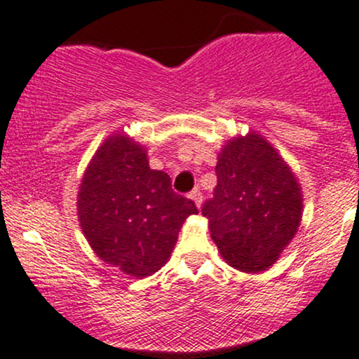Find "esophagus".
Here are the masks:
<instances>
[{"mask_svg": "<svg viewBox=\"0 0 359 359\" xmlns=\"http://www.w3.org/2000/svg\"><path fill=\"white\" fill-rule=\"evenodd\" d=\"M189 198L192 199V201H194V205L198 206V208H201V203H203V194H201V191L198 189V187H196L194 191H191Z\"/></svg>", "mask_w": 359, "mask_h": 359, "instance_id": "obj_1", "label": "esophagus"}]
</instances>
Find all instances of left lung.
<instances>
[{
	"mask_svg": "<svg viewBox=\"0 0 359 359\" xmlns=\"http://www.w3.org/2000/svg\"><path fill=\"white\" fill-rule=\"evenodd\" d=\"M215 172V196L203 206L211 239L236 270H269L301 225V184L287 161L256 132L229 139Z\"/></svg>",
	"mask_w": 359,
	"mask_h": 359,
	"instance_id": "1",
	"label": "left lung"
}]
</instances>
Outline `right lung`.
Instances as JSON below:
<instances>
[{
	"instance_id": "obj_1",
	"label": "right lung",
	"mask_w": 359,
	"mask_h": 359,
	"mask_svg": "<svg viewBox=\"0 0 359 359\" xmlns=\"http://www.w3.org/2000/svg\"><path fill=\"white\" fill-rule=\"evenodd\" d=\"M198 213L172 189L168 173L151 170L148 151L126 132L104 139L90 158L77 194V215L93 251L130 278L168 262L182 224Z\"/></svg>"
}]
</instances>
